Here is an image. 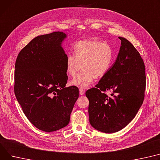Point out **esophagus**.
Listing matches in <instances>:
<instances>
[{
  "label": "esophagus",
  "mask_w": 160,
  "mask_h": 160,
  "mask_svg": "<svg viewBox=\"0 0 160 160\" xmlns=\"http://www.w3.org/2000/svg\"><path fill=\"white\" fill-rule=\"evenodd\" d=\"M79 92H80V95H83V94H84V93H85V91H84L83 89L80 88V89H79Z\"/></svg>",
  "instance_id": "34e87169"
}]
</instances>
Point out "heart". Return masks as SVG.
<instances>
[{
  "label": "heart",
  "instance_id": "1",
  "mask_svg": "<svg viewBox=\"0 0 160 160\" xmlns=\"http://www.w3.org/2000/svg\"><path fill=\"white\" fill-rule=\"evenodd\" d=\"M73 55H69L66 61V71L74 77L82 66V71L73 78L70 84L87 88L94 78H100L109 70L113 58L111 47L97 39L82 40L73 46Z\"/></svg>",
  "mask_w": 160,
  "mask_h": 160
}]
</instances>
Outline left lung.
Masks as SVG:
<instances>
[{"instance_id": "left-lung-1", "label": "left lung", "mask_w": 160, "mask_h": 160, "mask_svg": "<svg viewBox=\"0 0 160 160\" xmlns=\"http://www.w3.org/2000/svg\"><path fill=\"white\" fill-rule=\"evenodd\" d=\"M116 61L96 88L86 92L89 116L95 129L118 132L128 125L142 106L146 86L145 68L140 54L123 37ZM112 92L111 96L105 92Z\"/></svg>"}]
</instances>
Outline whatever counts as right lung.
Instances as JSON below:
<instances>
[{"mask_svg": "<svg viewBox=\"0 0 160 160\" xmlns=\"http://www.w3.org/2000/svg\"><path fill=\"white\" fill-rule=\"evenodd\" d=\"M63 32L40 35L18 53L14 91L29 121L39 130L58 131L69 122L79 97L76 86L66 88L67 55L62 47Z\"/></svg>", "mask_w": 160, "mask_h": 160, "instance_id": "obj_1", "label": "right lung"}]
</instances>
